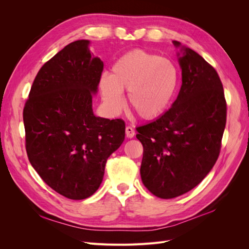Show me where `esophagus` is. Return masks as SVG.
I'll list each match as a JSON object with an SVG mask.
<instances>
[{
    "mask_svg": "<svg viewBox=\"0 0 249 249\" xmlns=\"http://www.w3.org/2000/svg\"><path fill=\"white\" fill-rule=\"evenodd\" d=\"M125 135H126L127 138H133L135 136V130L130 125L126 126L125 127Z\"/></svg>",
    "mask_w": 249,
    "mask_h": 249,
    "instance_id": "obj_1",
    "label": "esophagus"
}]
</instances>
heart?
Here are the masks:
<instances>
[{"instance_id": "heart-1", "label": "heart", "mask_w": 249, "mask_h": 249, "mask_svg": "<svg viewBox=\"0 0 249 249\" xmlns=\"http://www.w3.org/2000/svg\"><path fill=\"white\" fill-rule=\"evenodd\" d=\"M178 81V70L170 60L135 50L113 64L111 74H102L100 88L104 104L113 114L123 109V91L127 90L130 108L142 119H154L168 108Z\"/></svg>"}]
</instances>
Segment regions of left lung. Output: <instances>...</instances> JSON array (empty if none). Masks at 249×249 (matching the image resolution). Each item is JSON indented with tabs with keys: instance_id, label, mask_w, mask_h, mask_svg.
Returning a JSON list of instances; mask_svg holds the SVG:
<instances>
[{
	"instance_id": "8db88e82",
	"label": "left lung",
	"mask_w": 249,
	"mask_h": 249,
	"mask_svg": "<svg viewBox=\"0 0 249 249\" xmlns=\"http://www.w3.org/2000/svg\"><path fill=\"white\" fill-rule=\"evenodd\" d=\"M182 86L169 110L136 127L143 145L142 183L157 197L169 199L196 187L213 168L227 124V102L219 76L193 50L173 40Z\"/></svg>"
}]
</instances>
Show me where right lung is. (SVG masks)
Segmentation results:
<instances>
[{"mask_svg": "<svg viewBox=\"0 0 249 249\" xmlns=\"http://www.w3.org/2000/svg\"><path fill=\"white\" fill-rule=\"evenodd\" d=\"M89 43L73 41L43 64L22 112L30 163L53 190L74 200L99 189L125 133L123 119L93 114L104 63Z\"/></svg>", "mask_w": 249, "mask_h": 249, "instance_id": "right-lung-1", "label": "right lung"}]
</instances>
